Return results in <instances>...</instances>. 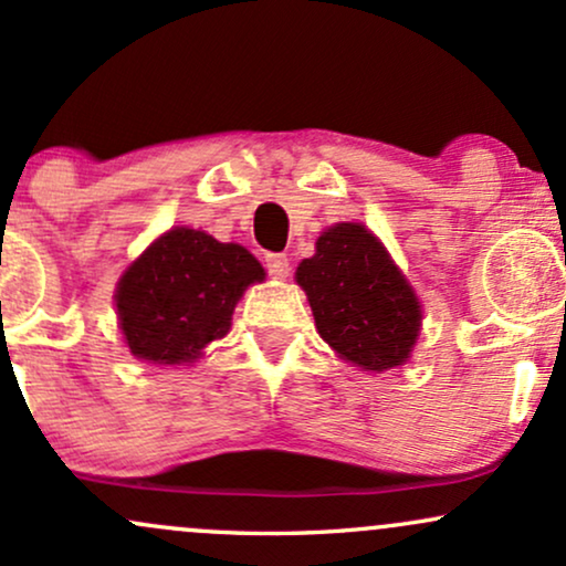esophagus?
Instances as JSON below:
<instances>
[{
    "instance_id": "esophagus-1",
    "label": "esophagus",
    "mask_w": 566,
    "mask_h": 566,
    "mask_svg": "<svg viewBox=\"0 0 566 566\" xmlns=\"http://www.w3.org/2000/svg\"><path fill=\"white\" fill-rule=\"evenodd\" d=\"M265 269H269V274L274 276V279H287V274H290L287 255H279V252H271V255H265Z\"/></svg>"
}]
</instances>
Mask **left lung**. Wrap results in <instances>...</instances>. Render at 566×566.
I'll return each mask as SVG.
<instances>
[{
    "label": "left lung",
    "mask_w": 566,
    "mask_h": 566,
    "mask_svg": "<svg viewBox=\"0 0 566 566\" xmlns=\"http://www.w3.org/2000/svg\"><path fill=\"white\" fill-rule=\"evenodd\" d=\"M316 329L340 359L365 373L405 365L418 343V295L388 250L361 223H335L295 271Z\"/></svg>",
    "instance_id": "8db88e82"
}]
</instances>
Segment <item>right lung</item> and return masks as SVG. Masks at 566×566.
I'll list each match as a JSON object with an SVG mask.
<instances>
[{
    "label": "right lung",
    "instance_id": "right-lung-1",
    "mask_svg": "<svg viewBox=\"0 0 566 566\" xmlns=\"http://www.w3.org/2000/svg\"><path fill=\"white\" fill-rule=\"evenodd\" d=\"M263 279V265L242 244L186 226L161 233L116 284L129 354L151 365H191L229 333L239 297Z\"/></svg>",
    "mask_w": 566,
    "mask_h": 566
}]
</instances>
